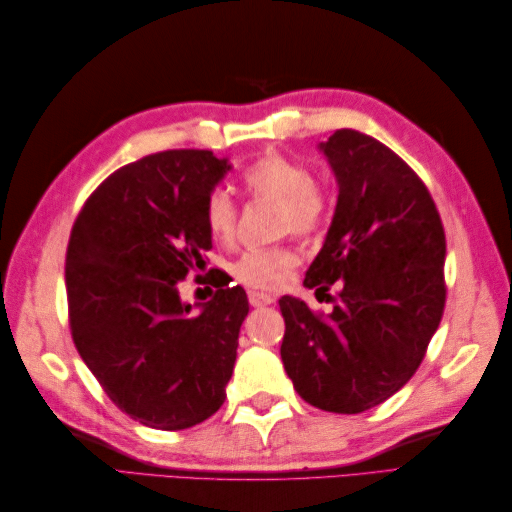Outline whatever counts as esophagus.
Wrapping results in <instances>:
<instances>
[{
    "mask_svg": "<svg viewBox=\"0 0 512 512\" xmlns=\"http://www.w3.org/2000/svg\"><path fill=\"white\" fill-rule=\"evenodd\" d=\"M248 301L253 308H262V306H270V303L275 301L273 295H268V292H259V290H248Z\"/></svg>",
    "mask_w": 512,
    "mask_h": 512,
    "instance_id": "obj_1",
    "label": "esophagus"
}]
</instances>
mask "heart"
I'll return each mask as SVG.
<instances>
[{"label":"heart","instance_id":"heart-1","mask_svg":"<svg viewBox=\"0 0 512 512\" xmlns=\"http://www.w3.org/2000/svg\"><path fill=\"white\" fill-rule=\"evenodd\" d=\"M246 189L257 198L279 200V231L312 237L321 231L328 215V200L303 162L279 151H266L244 169ZM204 222L215 242H233L237 228V204L226 189H213L204 202ZM299 266L292 246L250 248L237 257L233 277L239 284L259 290H279L288 284Z\"/></svg>","mask_w":512,"mask_h":512}]
</instances>
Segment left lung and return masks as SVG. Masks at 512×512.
<instances>
[{"label":"left lung","instance_id":"8db88e82","mask_svg":"<svg viewBox=\"0 0 512 512\" xmlns=\"http://www.w3.org/2000/svg\"><path fill=\"white\" fill-rule=\"evenodd\" d=\"M339 200L308 288L328 292L330 314L281 297V361L297 394L332 413L372 409L407 383L436 334L447 286V239L429 189L376 138L336 129L321 143Z\"/></svg>","mask_w":512,"mask_h":512}]
</instances>
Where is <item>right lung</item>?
<instances>
[{"label":"right lung","mask_w":512,"mask_h":512,"mask_svg":"<svg viewBox=\"0 0 512 512\" xmlns=\"http://www.w3.org/2000/svg\"><path fill=\"white\" fill-rule=\"evenodd\" d=\"M228 169L206 149L145 156L105 178L72 226V341L114 405L151 429H189L224 405L246 292L222 286L193 312L178 284L206 264L204 202Z\"/></svg>","instance_id":"obj_1"}]
</instances>
